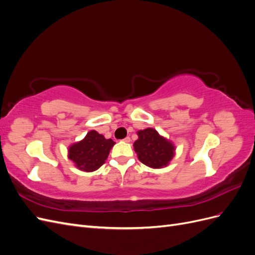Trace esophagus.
Instances as JSON below:
<instances>
[{
    "label": "esophagus",
    "mask_w": 255,
    "mask_h": 255,
    "mask_svg": "<svg viewBox=\"0 0 255 255\" xmlns=\"http://www.w3.org/2000/svg\"><path fill=\"white\" fill-rule=\"evenodd\" d=\"M123 141H125V142H129L130 141V138L129 137H126L125 139H123Z\"/></svg>",
    "instance_id": "obj_1"
}]
</instances>
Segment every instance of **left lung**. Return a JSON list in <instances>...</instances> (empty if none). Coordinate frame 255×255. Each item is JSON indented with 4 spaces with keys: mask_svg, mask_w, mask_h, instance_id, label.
Here are the masks:
<instances>
[{
    "mask_svg": "<svg viewBox=\"0 0 255 255\" xmlns=\"http://www.w3.org/2000/svg\"><path fill=\"white\" fill-rule=\"evenodd\" d=\"M137 135L138 139L133 146L142 164L154 169L169 165L175 155V145L171 140L152 128L138 130Z\"/></svg>",
    "mask_w": 255,
    "mask_h": 255,
    "instance_id": "1",
    "label": "left lung"
}]
</instances>
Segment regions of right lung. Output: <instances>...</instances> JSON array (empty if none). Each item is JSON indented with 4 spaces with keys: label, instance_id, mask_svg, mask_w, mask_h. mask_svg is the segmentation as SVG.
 <instances>
[{
    "label": "right lung",
    "instance_id": "1",
    "mask_svg": "<svg viewBox=\"0 0 255 255\" xmlns=\"http://www.w3.org/2000/svg\"><path fill=\"white\" fill-rule=\"evenodd\" d=\"M115 143L111 138L106 139L102 134L92 129L82 140L69 145L68 158L79 170L96 171L105 163Z\"/></svg>",
    "mask_w": 255,
    "mask_h": 255
}]
</instances>
